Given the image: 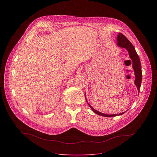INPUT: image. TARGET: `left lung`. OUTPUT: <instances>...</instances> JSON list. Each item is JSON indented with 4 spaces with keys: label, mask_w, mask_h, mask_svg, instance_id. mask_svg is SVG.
Returning a JSON list of instances; mask_svg holds the SVG:
<instances>
[{
    "label": "left lung",
    "mask_w": 157,
    "mask_h": 157,
    "mask_svg": "<svg viewBox=\"0 0 157 157\" xmlns=\"http://www.w3.org/2000/svg\"><path fill=\"white\" fill-rule=\"evenodd\" d=\"M117 45L120 47H122L124 48H125L129 54V57L130 58L132 59V67L133 69L134 70V73H135V76H136V79H135V84L136 85L137 89L139 91H139L140 89V86H141V83H142V67H141V63H140V58L139 55H137L135 48L133 46V44L131 43V42L121 33H119L117 35ZM86 102L87 99H86ZM88 104V102H87ZM89 106L90 107V108L94 111V113H95L96 114L103 116V117H115V116H120L123 114L125 112H124V113H122L121 114H103L101 113V112H99L98 110H96V109H94L90 104H88Z\"/></svg>",
    "instance_id": "obj_1"
}]
</instances>
